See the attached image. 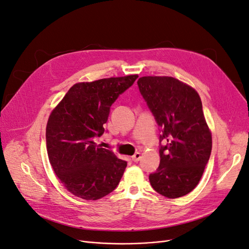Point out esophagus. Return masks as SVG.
I'll return each instance as SVG.
<instances>
[{
  "label": "esophagus",
  "mask_w": 249,
  "mask_h": 249,
  "mask_svg": "<svg viewBox=\"0 0 249 249\" xmlns=\"http://www.w3.org/2000/svg\"><path fill=\"white\" fill-rule=\"evenodd\" d=\"M140 159H141L140 153H136L134 156H132V161H134V162H138Z\"/></svg>",
  "instance_id": "1"
}]
</instances>
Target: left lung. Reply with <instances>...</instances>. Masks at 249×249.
<instances>
[{"label": "left lung", "mask_w": 249, "mask_h": 249, "mask_svg": "<svg viewBox=\"0 0 249 249\" xmlns=\"http://www.w3.org/2000/svg\"><path fill=\"white\" fill-rule=\"evenodd\" d=\"M142 96L162 127L160 165L149 175L154 190L178 198L197 186L212 150V133L196 90L176 78L146 76L138 80Z\"/></svg>", "instance_id": "8db88e82"}]
</instances>
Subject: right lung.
Returning a JSON list of instances; mask_svg holds the SVG:
<instances>
[{
  "label": "right lung",
  "mask_w": 249,
  "mask_h": 249,
  "mask_svg": "<svg viewBox=\"0 0 249 249\" xmlns=\"http://www.w3.org/2000/svg\"><path fill=\"white\" fill-rule=\"evenodd\" d=\"M138 74L80 82L51 112L47 150L52 168L74 196L97 200L117 187L126 162L103 148L93 137L104 133L110 107Z\"/></svg>",
  "instance_id": "right-lung-1"
}]
</instances>
